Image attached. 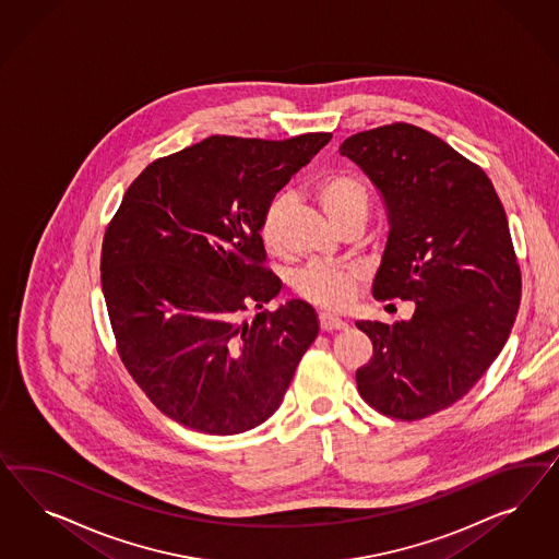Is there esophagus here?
I'll list each match as a JSON object with an SVG mask.
<instances>
[{
	"instance_id": "34e87169",
	"label": "esophagus",
	"mask_w": 559,
	"mask_h": 559,
	"mask_svg": "<svg viewBox=\"0 0 559 559\" xmlns=\"http://www.w3.org/2000/svg\"><path fill=\"white\" fill-rule=\"evenodd\" d=\"M320 328L323 332H332V330H344L346 322L340 320L338 316H332V313H320Z\"/></svg>"
}]
</instances>
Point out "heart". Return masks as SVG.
<instances>
[{
	"label": "heart",
	"instance_id": "heart-1",
	"mask_svg": "<svg viewBox=\"0 0 559 559\" xmlns=\"http://www.w3.org/2000/svg\"><path fill=\"white\" fill-rule=\"evenodd\" d=\"M316 197L323 211L336 225L344 221L367 219L371 197L367 185L348 171H330L316 182ZM287 209V197L276 194L264 206L260 219V236L269 250L281 246V223ZM360 285V272L353 266H328L322 262H311L293 276V288L311 304L342 309L356 297Z\"/></svg>",
	"mask_w": 559,
	"mask_h": 559
}]
</instances>
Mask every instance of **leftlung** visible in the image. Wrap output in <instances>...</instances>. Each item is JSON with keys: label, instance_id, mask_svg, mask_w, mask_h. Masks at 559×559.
Listing matches in <instances>:
<instances>
[{"label": "left lung", "instance_id": "obj_1", "mask_svg": "<svg viewBox=\"0 0 559 559\" xmlns=\"http://www.w3.org/2000/svg\"><path fill=\"white\" fill-rule=\"evenodd\" d=\"M340 153L388 206L372 297L416 304L409 322H356L372 342L358 393L390 418L420 420L459 402L507 344L521 304L507 213L486 171L420 127L362 131Z\"/></svg>", "mask_w": 559, "mask_h": 559}]
</instances>
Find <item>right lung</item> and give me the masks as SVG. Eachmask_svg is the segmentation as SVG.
I'll list each match as a JSON object with an SVG mask.
<instances>
[{
	"instance_id": "add662e5",
	"label": "right lung",
	"mask_w": 559,
	"mask_h": 559,
	"mask_svg": "<svg viewBox=\"0 0 559 559\" xmlns=\"http://www.w3.org/2000/svg\"><path fill=\"white\" fill-rule=\"evenodd\" d=\"M330 139L209 136L124 192L102 241V293L122 365L174 423L225 437L281 406L320 322L299 299L243 320L283 287L260 219Z\"/></svg>"
}]
</instances>
